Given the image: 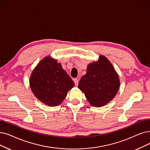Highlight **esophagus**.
Masks as SVG:
<instances>
[{
  "label": "esophagus",
  "instance_id": "esophagus-1",
  "mask_svg": "<svg viewBox=\"0 0 150 150\" xmlns=\"http://www.w3.org/2000/svg\"><path fill=\"white\" fill-rule=\"evenodd\" d=\"M74 83H75V86L77 87V86H78V83H79V81L77 79H74Z\"/></svg>",
  "mask_w": 150,
  "mask_h": 150
}]
</instances>
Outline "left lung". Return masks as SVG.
<instances>
[{
	"label": "left lung",
	"instance_id": "left-lung-1",
	"mask_svg": "<svg viewBox=\"0 0 150 150\" xmlns=\"http://www.w3.org/2000/svg\"><path fill=\"white\" fill-rule=\"evenodd\" d=\"M119 87L120 80L117 72L108 59L102 55L97 61L87 65V73L81 77L78 85L89 103L98 108L110 102Z\"/></svg>",
	"mask_w": 150,
	"mask_h": 150
}]
</instances>
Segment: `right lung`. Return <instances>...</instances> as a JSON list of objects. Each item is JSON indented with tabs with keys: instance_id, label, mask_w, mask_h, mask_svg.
<instances>
[{
	"instance_id": "add662e5",
	"label": "right lung",
	"mask_w": 150,
	"mask_h": 150,
	"mask_svg": "<svg viewBox=\"0 0 150 150\" xmlns=\"http://www.w3.org/2000/svg\"><path fill=\"white\" fill-rule=\"evenodd\" d=\"M29 86L33 94L49 106L61 104L74 83L60 63L51 56L42 58L32 71Z\"/></svg>"
}]
</instances>
